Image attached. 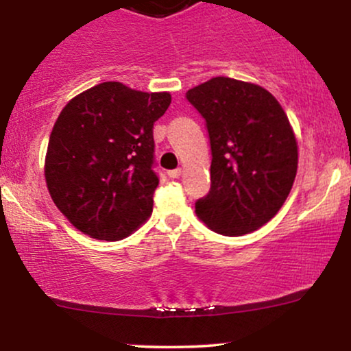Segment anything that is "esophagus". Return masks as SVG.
<instances>
[{"label": "esophagus", "mask_w": 351, "mask_h": 351, "mask_svg": "<svg viewBox=\"0 0 351 351\" xmlns=\"http://www.w3.org/2000/svg\"><path fill=\"white\" fill-rule=\"evenodd\" d=\"M180 175H181V168H176V170L168 171V176H170V178H178Z\"/></svg>", "instance_id": "obj_1"}]
</instances>
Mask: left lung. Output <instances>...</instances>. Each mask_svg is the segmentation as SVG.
<instances>
[{
	"mask_svg": "<svg viewBox=\"0 0 351 351\" xmlns=\"http://www.w3.org/2000/svg\"><path fill=\"white\" fill-rule=\"evenodd\" d=\"M206 122L211 188L195 203L208 228L243 236L271 221L291 193L297 142L280 104L265 88L215 77L186 92Z\"/></svg>",
	"mask_w": 351,
	"mask_h": 351,
	"instance_id": "8db88e82",
	"label": "left lung"
}]
</instances>
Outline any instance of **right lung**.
I'll list each match as a JSON object with an SVG mask.
<instances>
[{
	"mask_svg": "<svg viewBox=\"0 0 351 351\" xmlns=\"http://www.w3.org/2000/svg\"><path fill=\"white\" fill-rule=\"evenodd\" d=\"M170 104L168 92L104 82L62 108L44 175L54 204L84 234L123 239L152 215L160 181L153 123Z\"/></svg>",
	"mask_w": 351,
	"mask_h": 351,
	"instance_id": "obj_1",
	"label": "right lung"
}]
</instances>
